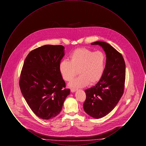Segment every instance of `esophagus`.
Returning <instances> with one entry per match:
<instances>
[{
  "instance_id": "1",
  "label": "esophagus",
  "mask_w": 146,
  "mask_h": 146,
  "mask_svg": "<svg viewBox=\"0 0 146 146\" xmlns=\"http://www.w3.org/2000/svg\"><path fill=\"white\" fill-rule=\"evenodd\" d=\"M76 90H77L76 89H74V88H72V89H70V91H71L72 92H74L76 91Z\"/></svg>"
}]
</instances>
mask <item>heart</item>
I'll use <instances>...</instances> for the list:
<instances>
[{"label": "heart", "mask_w": 146, "mask_h": 146, "mask_svg": "<svg viewBox=\"0 0 146 146\" xmlns=\"http://www.w3.org/2000/svg\"><path fill=\"white\" fill-rule=\"evenodd\" d=\"M105 57L100 51L92 52L89 49L80 48L73 51L69 61L63 60L59 64V70L63 79L71 81L78 73L80 75L70 83L72 88H82L88 83L98 82L104 70Z\"/></svg>", "instance_id": "heart-1"}]
</instances>
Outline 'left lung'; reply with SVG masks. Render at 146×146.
I'll list each match as a JSON object with an SVG mask.
<instances>
[{
	"label": "left lung",
	"instance_id": "8db88e82",
	"mask_svg": "<svg viewBox=\"0 0 146 146\" xmlns=\"http://www.w3.org/2000/svg\"><path fill=\"white\" fill-rule=\"evenodd\" d=\"M106 55L104 72L96 85L85 90L84 110L91 117L102 118L115 108L122 96L125 80V63L121 54L106 42L98 41Z\"/></svg>",
	"mask_w": 146,
	"mask_h": 146
}]
</instances>
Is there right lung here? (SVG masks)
<instances>
[{
	"label": "right lung",
	"mask_w": 146,
	"mask_h": 146,
	"mask_svg": "<svg viewBox=\"0 0 146 146\" xmlns=\"http://www.w3.org/2000/svg\"><path fill=\"white\" fill-rule=\"evenodd\" d=\"M64 50L62 45L42 46L31 51L23 63L20 90L30 108L42 119L57 116L70 94L59 70Z\"/></svg>",
	"instance_id": "right-lung-1"
}]
</instances>
